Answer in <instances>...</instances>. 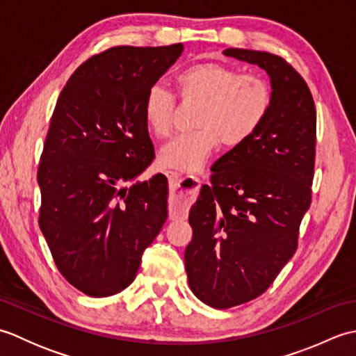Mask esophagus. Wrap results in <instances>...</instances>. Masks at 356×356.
Instances as JSON below:
<instances>
[{"label": "esophagus", "instance_id": "34e87169", "mask_svg": "<svg viewBox=\"0 0 356 356\" xmlns=\"http://www.w3.org/2000/svg\"><path fill=\"white\" fill-rule=\"evenodd\" d=\"M165 174L170 180V188H171V199H170L171 217H179L185 214L188 208H190V205L195 197V193H197L200 186V180L193 176L182 177L174 171H166Z\"/></svg>", "mask_w": 356, "mask_h": 356}]
</instances>
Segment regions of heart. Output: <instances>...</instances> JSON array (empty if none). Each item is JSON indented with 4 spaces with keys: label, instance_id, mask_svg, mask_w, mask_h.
Returning a JSON list of instances; mask_svg holds the SVG:
<instances>
[{
    "label": "heart",
    "instance_id": "obj_1",
    "mask_svg": "<svg viewBox=\"0 0 356 356\" xmlns=\"http://www.w3.org/2000/svg\"><path fill=\"white\" fill-rule=\"evenodd\" d=\"M179 95L185 102H202L195 113L194 130L180 134L159 154L163 168L193 172L202 168L218 142L236 148L255 134L266 119L272 90L261 74L241 73L218 63L194 64L176 76ZM143 118L156 138L172 131L176 99L162 86L151 87L143 97Z\"/></svg>",
    "mask_w": 356,
    "mask_h": 356
}]
</instances>
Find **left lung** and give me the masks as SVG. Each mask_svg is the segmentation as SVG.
Segmentation results:
<instances>
[{
    "mask_svg": "<svg viewBox=\"0 0 356 356\" xmlns=\"http://www.w3.org/2000/svg\"><path fill=\"white\" fill-rule=\"evenodd\" d=\"M223 55L266 72L272 104L252 138L213 165V185L202 186L190 211L188 283L216 309L259 297L297 251L312 199L316 139L311 90L292 65L268 51L226 49Z\"/></svg>",
    "mask_w": 356,
    "mask_h": 356,
    "instance_id": "obj_1",
    "label": "left lung"
}]
</instances>
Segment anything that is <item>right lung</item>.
Wrapping results in <instances>:
<instances>
[{"instance_id": "right-lung-1", "label": "right lung", "mask_w": 356, "mask_h": 356, "mask_svg": "<svg viewBox=\"0 0 356 356\" xmlns=\"http://www.w3.org/2000/svg\"><path fill=\"white\" fill-rule=\"evenodd\" d=\"M182 51L108 49L79 65L58 97L38 168L40 228L59 272L88 297L133 283L168 216L165 176L127 184L154 159L143 97Z\"/></svg>"}]
</instances>
